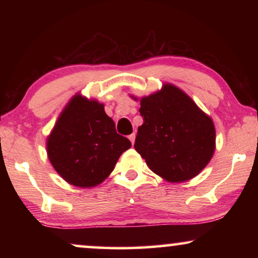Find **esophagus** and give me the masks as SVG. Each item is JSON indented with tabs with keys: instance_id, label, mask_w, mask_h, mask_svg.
Here are the masks:
<instances>
[{
	"instance_id": "34e87169",
	"label": "esophagus",
	"mask_w": 258,
	"mask_h": 258,
	"mask_svg": "<svg viewBox=\"0 0 258 258\" xmlns=\"http://www.w3.org/2000/svg\"><path fill=\"white\" fill-rule=\"evenodd\" d=\"M135 134H132V135H129V140H130V142H132V144H134L135 143Z\"/></svg>"
}]
</instances>
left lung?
Wrapping results in <instances>:
<instances>
[{
	"label": "left lung",
	"instance_id": "1",
	"mask_svg": "<svg viewBox=\"0 0 258 258\" xmlns=\"http://www.w3.org/2000/svg\"><path fill=\"white\" fill-rule=\"evenodd\" d=\"M140 103L143 124L134 147L150 170L172 183L199 175L215 151L213 119L184 91L169 83Z\"/></svg>",
	"mask_w": 258,
	"mask_h": 258
}]
</instances>
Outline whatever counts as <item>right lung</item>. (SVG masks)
Masks as SVG:
<instances>
[{
	"instance_id": "add662e5",
	"label": "right lung",
	"mask_w": 258,
	"mask_h": 258,
	"mask_svg": "<svg viewBox=\"0 0 258 258\" xmlns=\"http://www.w3.org/2000/svg\"><path fill=\"white\" fill-rule=\"evenodd\" d=\"M130 141L116 133L104 105L77 94L63 109L47 139L52 167L70 184L91 188L111 174Z\"/></svg>"
}]
</instances>
